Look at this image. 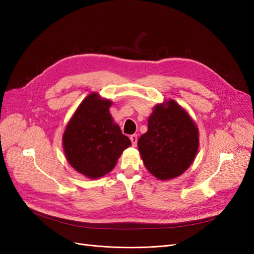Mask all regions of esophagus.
<instances>
[{"label":"esophagus","instance_id":"obj_1","mask_svg":"<svg viewBox=\"0 0 254 254\" xmlns=\"http://www.w3.org/2000/svg\"><path fill=\"white\" fill-rule=\"evenodd\" d=\"M130 141H131L132 146H136V143H137V135H136V134L130 135Z\"/></svg>","mask_w":254,"mask_h":254}]
</instances>
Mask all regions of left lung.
Returning a JSON list of instances; mask_svg holds the SVG:
<instances>
[{"instance_id": "8db88e82", "label": "left lung", "mask_w": 254, "mask_h": 254, "mask_svg": "<svg viewBox=\"0 0 254 254\" xmlns=\"http://www.w3.org/2000/svg\"><path fill=\"white\" fill-rule=\"evenodd\" d=\"M137 147L145 167L159 180L179 177L193 163L199 148V130L187 110L168 99L157 104L148 118L147 132Z\"/></svg>"}]
</instances>
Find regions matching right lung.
Masks as SVG:
<instances>
[{
    "label": "right lung",
    "instance_id": "1",
    "mask_svg": "<svg viewBox=\"0 0 254 254\" xmlns=\"http://www.w3.org/2000/svg\"><path fill=\"white\" fill-rule=\"evenodd\" d=\"M110 99L89 94L68 121L63 135L65 158L76 172L89 179L110 173L131 142L110 114Z\"/></svg>",
    "mask_w": 254,
    "mask_h": 254
}]
</instances>
